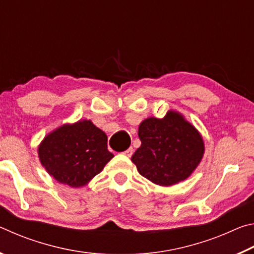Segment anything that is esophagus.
<instances>
[{
    "label": "esophagus",
    "instance_id": "esophagus-1",
    "mask_svg": "<svg viewBox=\"0 0 254 254\" xmlns=\"http://www.w3.org/2000/svg\"><path fill=\"white\" fill-rule=\"evenodd\" d=\"M123 154H126V156H127V157H131L132 154H133V148H132V147H130L128 149H127L126 151L123 152Z\"/></svg>",
    "mask_w": 254,
    "mask_h": 254
}]
</instances>
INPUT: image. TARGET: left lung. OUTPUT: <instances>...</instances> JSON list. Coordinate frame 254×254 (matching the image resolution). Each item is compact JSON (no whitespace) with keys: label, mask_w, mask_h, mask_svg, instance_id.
Masks as SVG:
<instances>
[{"label":"left lung","mask_w":254,"mask_h":254,"mask_svg":"<svg viewBox=\"0 0 254 254\" xmlns=\"http://www.w3.org/2000/svg\"><path fill=\"white\" fill-rule=\"evenodd\" d=\"M140 148L131 160L141 176L160 186L185 180L198 166L204 142L198 131L177 112L140 124Z\"/></svg>","instance_id":"obj_1"}]
</instances>
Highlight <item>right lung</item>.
I'll return each instance as SVG.
<instances>
[{
	"mask_svg": "<svg viewBox=\"0 0 254 254\" xmlns=\"http://www.w3.org/2000/svg\"><path fill=\"white\" fill-rule=\"evenodd\" d=\"M38 151L49 175L70 187L85 186L113 158L105 133L87 120L51 132Z\"/></svg>",
	"mask_w": 254,
	"mask_h": 254,
	"instance_id": "add662e5",
	"label": "right lung"
}]
</instances>
